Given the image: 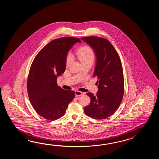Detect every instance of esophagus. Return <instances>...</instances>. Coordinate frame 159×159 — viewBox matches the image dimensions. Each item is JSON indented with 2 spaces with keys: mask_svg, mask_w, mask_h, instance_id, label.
<instances>
[{
  "mask_svg": "<svg viewBox=\"0 0 159 159\" xmlns=\"http://www.w3.org/2000/svg\"><path fill=\"white\" fill-rule=\"evenodd\" d=\"M84 93L82 92V91H78V90H75V95L76 97H80L81 95H84Z\"/></svg>",
  "mask_w": 159,
  "mask_h": 159,
  "instance_id": "esophagus-1",
  "label": "esophagus"
}]
</instances>
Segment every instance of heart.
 Returning <instances> with one entry per match:
<instances>
[{"instance_id":"heart-1","label":"heart","mask_w":159,"mask_h":159,"mask_svg":"<svg viewBox=\"0 0 159 159\" xmlns=\"http://www.w3.org/2000/svg\"><path fill=\"white\" fill-rule=\"evenodd\" d=\"M77 56L82 63L91 61L93 62L95 58V52L93 49L90 46H84L80 48L77 52ZM71 61V55L68 53L66 56V63L68 65Z\"/></svg>"}]
</instances>
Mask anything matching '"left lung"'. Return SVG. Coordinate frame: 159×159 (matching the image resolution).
Listing matches in <instances>:
<instances>
[{"mask_svg":"<svg viewBox=\"0 0 159 159\" xmlns=\"http://www.w3.org/2000/svg\"><path fill=\"white\" fill-rule=\"evenodd\" d=\"M81 39L94 49L97 63L94 77H97L98 91L96 95L89 92L90 103L84 108L86 115L95 119H105L113 115L122 102L124 77L122 62L117 52L107 39L98 36Z\"/></svg>","mask_w":159,"mask_h":159,"instance_id":"8db88e82","label":"left lung"}]
</instances>
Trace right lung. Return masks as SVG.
<instances>
[{"mask_svg": "<svg viewBox=\"0 0 159 159\" xmlns=\"http://www.w3.org/2000/svg\"><path fill=\"white\" fill-rule=\"evenodd\" d=\"M80 39L64 37L51 41L34 58L27 80L31 105L37 114L48 120L64 116L75 93L58 86V76L64 73L68 52Z\"/></svg>", "mask_w": 159, "mask_h": 159, "instance_id": "right-lung-1", "label": "right lung"}]
</instances>
